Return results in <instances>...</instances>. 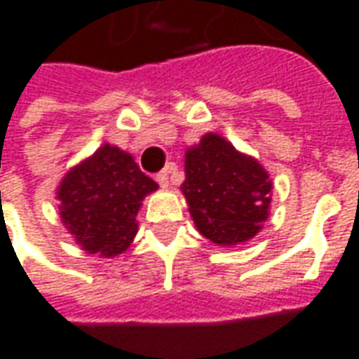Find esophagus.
<instances>
[{"label": "esophagus", "instance_id": "obj_1", "mask_svg": "<svg viewBox=\"0 0 359 359\" xmlns=\"http://www.w3.org/2000/svg\"><path fill=\"white\" fill-rule=\"evenodd\" d=\"M156 180L159 182V187L167 188L169 187V171H161L156 175Z\"/></svg>", "mask_w": 359, "mask_h": 359}]
</instances>
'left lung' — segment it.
I'll use <instances>...</instances> for the list:
<instances>
[{"label":"left lung","mask_w":359,"mask_h":359,"mask_svg":"<svg viewBox=\"0 0 359 359\" xmlns=\"http://www.w3.org/2000/svg\"><path fill=\"white\" fill-rule=\"evenodd\" d=\"M182 194L198 231L217 246H238L269 217L271 179L254 157L215 133L187 149Z\"/></svg>","instance_id":"8db88e82"}]
</instances>
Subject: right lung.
<instances>
[{"instance_id": "1", "label": "right lung", "mask_w": 359, "mask_h": 359, "mask_svg": "<svg viewBox=\"0 0 359 359\" xmlns=\"http://www.w3.org/2000/svg\"><path fill=\"white\" fill-rule=\"evenodd\" d=\"M154 190L130 154L103 144L59 182V215L82 250L113 257L130 246L142 200Z\"/></svg>"}]
</instances>
